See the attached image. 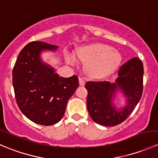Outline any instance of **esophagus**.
I'll use <instances>...</instances> for the list:
<instances>
[{
  "instance_id": "esophagus-1",
  "label": "esophagus",
  "mask_w": 158,
  "mask_h": 158,
  "mask_svg": "<svg viewBox=\"0 0 158 158\" xmlns=\"http://www.w3.org/2000/svg\"><path fill=\"white\" fill-rule=\"evenodd\" d=\"M79 85H82V86H83V85H85V79H84L82 77H80V76H79Z\"/></svg>"
}]
</instances>
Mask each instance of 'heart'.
Masks as SVG:
<instances>
[{
    "mask_svg": "<svg viewBox=\"0 0 158 158\" xmlns=\"http://www.w3.org/2000/svg\"><path fill=\"white\" fill-rule=\"evenodd\" d=\"M77 56L86 62V70L95 76H102L114 71L122 61V56L114 48L106 44H95L77 49ZM66 60L74 64L76 58L73 54H66Z\"/></svg>",
    "mask_w": 158,
    "mask_h": 158,
    "instance_id": "obj_1",
    "label": "heart"
}]
</instances>
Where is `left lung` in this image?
Listing matches in <instances>:
<instances>
[{
    "instance_id": "8db88e82",
    "label": "left lung",
    "mask_w": 158,
    "mask_h": 158,
    "mask_svg": "<svg viewBox=\"0 0 158 158\" xmlns=\"http://www.w3.org/2000/svg\"><path fill=\"white\" fill-rule=\"evenodd\" d=\"M144 66L138 57L131 59L118 69L115 83L107 81H89L87 109L92 120L104 126H115L130 115L139 102L143 92ZM118 89L127 97L128 105L122 110L112 106V98Z\"/></svg>"
}]
</instances>
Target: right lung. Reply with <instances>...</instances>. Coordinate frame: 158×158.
Here are the masks:
<instances>
[{
	"label": "right lung",
	"mask_w": 158,
	"mask_h": 158,
	"mask_svg": "<svg viewBox=\"0 0 158 158\" xmlns=\"http://www.w3.org/2000/svg\"><path fill=\"white\" fill-rule=\"evenodd\" d=\"M57 47L40 41L27 44L13 68V86L19 109L32 122L52 125L62 119L68 100L79 86L76 75L63 78L40 59L44 49Z\"/></svg>",
	"instance_id": "obj_1"
}]
</instances>
